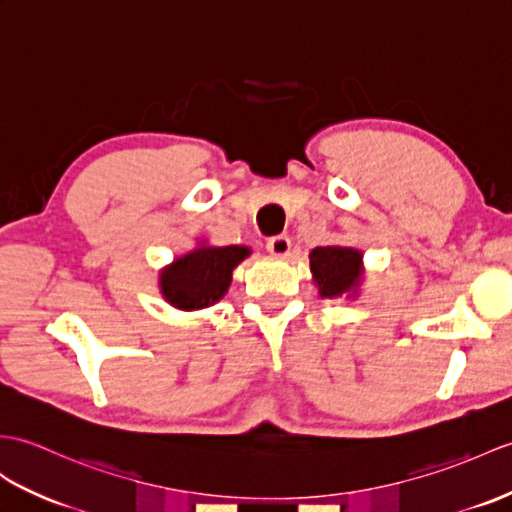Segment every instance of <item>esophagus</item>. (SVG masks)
<instances>
[{"label":"esophagus","instance_id":"obj_1","mask_svg":"<svg viewBox=\"0 0 512 512\" xmlns=\"http://www.w3.org/2000/svg\"><path fill=\"white\" fill-rule=\"evenodd\" d=\"M266 248H268V253H272V255L285 257V255L290 253L292 242H290V237H288V235H275V237H270L268 244H266Z\"/></svg>","mask_w":512,"mask_h":512}]
</instances>
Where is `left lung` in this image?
<instances>
[{
	"label": "left lung",
	"instance_id": "obj_1",
	"mask_svg": "<svg viewBox=\"0 0 512 512\" xmlns=\"http://www.w3.org/2000/svg\"><path fill=\"white\" fill-rule=\"evenodd\" d=\"M362 255L353 248L342 246H318L310 255L312 272L318 283L320 296L334 299L342 292L351 290L360 281Z\"/></svg>",
	"mask_w": 512,
	"mask_h": 512
}]
</instances>
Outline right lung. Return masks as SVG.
<instances>
[{
    "mask_svg": "<svg viewBox=\"0 0 512 512\" xmlns=\"http://www.w3.org/2000/svg\"><path fill=\"white\" fill-rule=\"evenodd\" d=\"M251 253L246 246H202L161 275L163 296L181 310H200L220 301L231 283V272Z\"/></svg>",
    "mask_w": 512,
    "mask_h": 512,
    "instance_id": "1",
    "label": "right lung"
}]
</instances>
